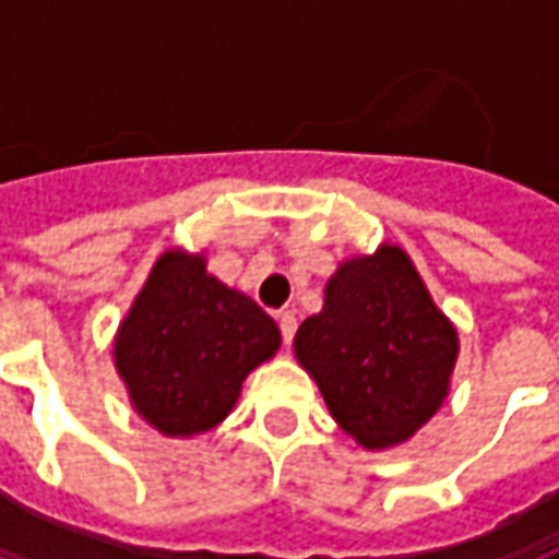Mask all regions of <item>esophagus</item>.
Returning a JSON list of instances; mask_svg holds the SVG:
<instances>
[{"mask_svg": "<svg viewBox=\"0 0 559 559\" xmlns=\"http://www.w3.org/2000/svg\"><path fill=\"white\" fill-rule=\"evenodd\" d=\"M276 322H280V331H283V341H292L295 337V329H298V319L292 310H283V313H276Z\"/></svg>", "mask_w": 559, "mask_h": 559, "instance_id": "esophagus-1", "label": "esophagus"}]
</instances>
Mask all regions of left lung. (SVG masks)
Here are the masks:
<instances>
[{
    "label": "left lung",
    "instance_id": "1",
    "mask_svg": "<svg viewBox=\"0 0 559 559\" xmlns=\"http://www.w3.org/2000/svg\"><path fill=\"white\" fill-rule=\"evenodd\" d=\"M298 361L331 417L368 450L402 444L438 411L456 361V331L399 246L353 258L325 307L295 334Z\"/></svg>",
    "mask_w": 559,
    "mask_h": 559
}]
</instances>
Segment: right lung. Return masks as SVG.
<instances>
[{
	"mask_svg": "<svg viewBox=\"0 0 559 559\" xmlns=\"http://www.w3.org/2000/svg\"><path fill=\"white\" fill-rule=\"evenodd\" d=\"M276 346L280 329L252 298L222 286L200 255L167 252L121 322L115 365L155 429L198 435L228 417Z\"/></svg>",
	"mask_w": 559,
	"mask_h": 559,
	"instance_id": "right-lung-1",
	"label": "right lung"
}]
</instances>
